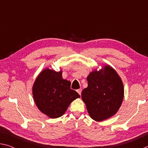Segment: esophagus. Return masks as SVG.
I'll use <instances>...</instances> for the list:
<instances>
[{"label": "esophagus", "instance_id": "obj_1", "mask_svg": "<svg viewBox=\"0 0 148 148\" xmlns=\"http://www.w3.org/2000/svg\"><path fill=\"white\" fill-rule=\"evenodd\" d=\"M82 89H77V92H78V93H79V95H80V96H81V94H82Z\"/></svg>", "mask_w": 148, "mask_h": 148}]
</instances>
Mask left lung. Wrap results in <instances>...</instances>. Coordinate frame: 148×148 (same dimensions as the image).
<instances>
[{"instance_id": "obj_1", "label": "left lung", "mask_w": 148, "mask_h": 148, "mask_svg": "<svg viewBox=\"0 0 148 148\" xmlns=\"http://www.w3.org/2000/svg\"><path fill=\"white\" fill-rule=\"evenodd\" d=\"M88 86L82 92L90 116L101 121L116 113L124 95L123 85L117 72L110 66L91 72L87 77Z\"/></svg>"}]
</instances>
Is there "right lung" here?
<instances>
[{
    "mask_svg": "<svg viewBox=\"0 0 148 148\" xmlns=\"http://www.w3.org/2000/svg\"><path fill=\"white\" fill-rule=\"evenodd\" d=\"M71 82L62 78L61 71L45 69L37 77L32 88L38 109L51 118L63 115L71 102L80 97L71 89Z\"/></svg>",
    "mask_w": 148,
    "mask_h": 148,
    "instance_id": "right-lung-1",
    "label": "right lung"
}]
</instances>
